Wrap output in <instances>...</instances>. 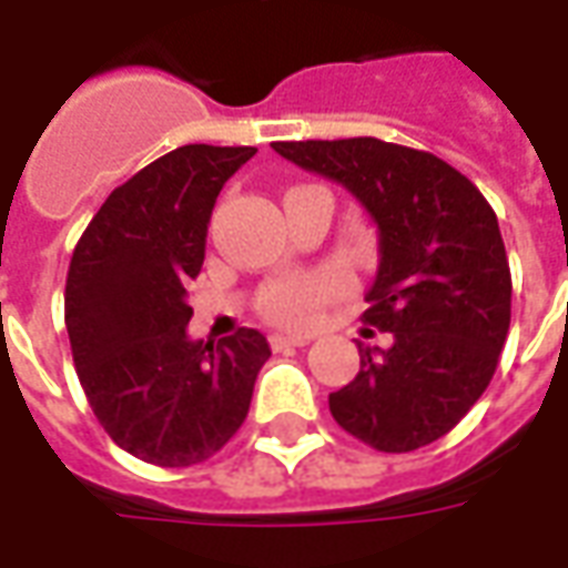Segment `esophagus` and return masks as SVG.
<instances>
[{
    "mask_svg": "<svg viewBox=\"0 0 568 568\" xmlns=\"http://www.w3.org/2000/svg\"><path fill=\"white\" fill-rule=\"evenodd\" d=\"M310 337L304 334H273L271 346L276 353H283V349H292V346H307Z\"/></svg>",
    "mask_w": 568,
    "mask_h": 568,
    "instance_id": "esophagus-1",
    "label": "esophagus"
}]
</instances>
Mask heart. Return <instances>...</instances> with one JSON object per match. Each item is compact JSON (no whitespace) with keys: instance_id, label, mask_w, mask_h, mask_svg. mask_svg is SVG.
<instances>
[{"instance_id":"heart-1","label":"heart","mask_w":568,"mask_h":568,"mask_svg":"<svg viewBox=\"0 0 568 568\" xmlns=\"http://www.w3.org/2000/svg\"><path fill=\"white\" fill-rule=\"evenodd\" d=\"M344 273L337 271H320V273H292L283 276L264 292L261 307L280 325H292V328H304L316 320L320 307L344 292Z\"/></svg>"}]
</instances>
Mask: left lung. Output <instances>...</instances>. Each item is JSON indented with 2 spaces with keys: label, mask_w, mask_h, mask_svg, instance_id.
Here are the masks:
<instances>
[{
  "label": "left lung",
  "mask_w": 568,
  "mask_h": 568,
  "mask_svg": "<svg viewBox=\"0 0 568 568\" xmlns=\"http://www.w3.org/2000/svg\"><path fill=\"white\" fill-rule=\"evenodd\" d=\"M344 185L377 224V276L362 320L393 346H358L362 368L328 395L337 426L383 453L447 435L496 374L511 325V271L496 212L428 151L358 140L273 142Z\"/></svg>",
  "instance_id": "obj_1"
}]
</instances>
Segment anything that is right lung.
<instances>
[{
    "label": "right lung",
    "mask_w": 568,
    "mask_h": 568,
    "mask_svg": "<svg viewBox=\"0 0 568 568\" xmlns=\"http://www.w3.org/2000/svg\"><path fill=\"white\" fill-rule=\"evenodd\" d=\"M252 145H182L115 187L72 252L67 332L81 389L121 450L161 468L210 459L243 426L267 337L191 341L187 283L224 182Z\"/></svg>",
    "instance_id": "right-lung-1"
}]
</instances>
